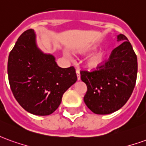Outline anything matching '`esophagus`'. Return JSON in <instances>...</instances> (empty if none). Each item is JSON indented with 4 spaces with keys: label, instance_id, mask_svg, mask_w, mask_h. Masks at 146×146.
Here are the masks:
<instances>
[{
    "label": "esophagus",
    "instance_id": "34e87169",
    "mask_svg": "<svg viewBox=\"0 0 146 146\" xmlns=\"http://www.w3.org/2000/svg\"><path fill=\"white\" fill-rule=\"evenodd\" d=\"M76 76H77V80H80V71L78 70H76Z\"/></svg>",
    "mask_w": 146,
    "mask_h": 146
}]
</instances>
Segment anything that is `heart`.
Segmentation results:
<instances>
[{"mask_svg": "<svg viewBox=\"0 0 146 146\" xmlns=\"http://www.w3.org/2000/svg\"><path fill=\"white\" fill-rule=\"evenodd\" d=\"M92 49H93V48H86V49L80 51L78 53L80 54H86L92 51ZM65 54H66V56H67V57H70V55L66 54V53ZM105 55H106V54H105V52L103 51H98L97 52H95V53L92 54L87 59L85 63L86 66L89 68V69H96V68H98L103 62L105 58Z\"/></svg>", "mask_w": 146, "mask_h": 146, "instance_id": "1", "label": "heart"}]
</instances>
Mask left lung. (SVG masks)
Listing matches in <instances>:
<instances>
[{"label": "left lung", "mask_w": 146, "mask_h": 146, "mask_svg": "<svg viewBox=\"0 0 146 146\" xmlns=\"http://www.w3.org/2000/svg\"><path fill=\"white\" fill-rule=\"evenodd\" d=\"M117 41L122 44L112 51L109 61L98 70L80 72V78L88 88L84 101L95 114H110L119 110L135 88L137 56L123 34L117 35Z\"/></svg>", "instance_id": "8db88e82"}]
</instances>
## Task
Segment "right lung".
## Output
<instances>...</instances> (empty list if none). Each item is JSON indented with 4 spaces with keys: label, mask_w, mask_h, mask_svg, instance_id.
Returning a JSON list of instances; mask_svg holds the SVG:
<instances>
[{
    "label": "right lung",
    "mask_w": 146,
    "mask_h": 146,
    "mask_svg": "<svg viewBox=\"0 0 146 146\" xmlns=\"http://www.w3.org/2000/svg\"><path fill=\"white\" fill-rule=\"evenodd\" d=\"M34 30L22 33L9 54L8 80L15 98L33 115L48 116L59 106L64 92L77 80L74 67L61 68L53 54L36 44Z\"/></svg>",
    "instance_id": "1"
}]
</instances>
